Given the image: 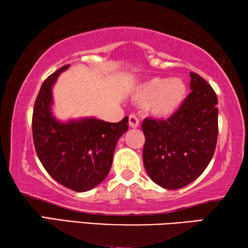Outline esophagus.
Here are the masks:
<instances>
[{"mask_svg":"<svg viewBox=\"0 0 248 248\" xmlns=\"http://www.w3.org/2000/svg\"><path fill=\"white\" fill-rule=\"evenodd\" d=\"M129 125L130 128H138L139 127V119L138 117H136L134 115H130L129 116Z\"/></svg>","mask_w":248,"mask_h":248,"instance_id":"34e87169","label":"esophagus"}]
</instances>
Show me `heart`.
<instances>
[{"instance_id": "b5f03b06", "label": "heart", "mask_w": 248, "mask_h": 248, "mask_svg": "<svg viewBox=\"0 0 248 248\" xmlns=\"http://www.w3.org/2000/svg\"><path fill=\"white\" fill-rule=\"evenodd\" d=\"M187 96V85L182 78H154L134 92L138 104L148 105L149 111L157 118H169L182 107Z\"/></svg>"}]
</instances>
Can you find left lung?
<instances>
[{
  "instance_id": "8db88e82",
  "label": "left lung",
  "mask_w": 248,
  "mask_h": 248,
  "mask_svg": "<svg viewBox=\"0 0 248 248\" xmlns=\"http://www.w3.org/2000/svg\"><path fill=\"white\" fill-rule=\"evenodd\" d=\"M191 93L166 120L146 118L143 164L150 178L166 189L194 182L207 169L217 140V98L207 81L190 72Z\"/></svg>"
}]
</instances>
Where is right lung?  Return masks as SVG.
Here are the masks:
<instances>
[{
    "mask_svg": "<svg viewBox=\"0 0 248 248\" xmlns=\"http://www.w3.org/2000/svg\"><path fill=\"white\" fill-rule=\"evenodd\" d=\"M70 64L52 73L41 85L32 114V137L46 170L69 189H93L107 177L117 141L128 130V117L117 124L95 117L68 121L52 114V87Z\"/></svg>",
    "mask_w": 248,
    "mask_h": 248,
    "instance_id": "add662e5",
    "label": "right lung"
}]
</instances>
